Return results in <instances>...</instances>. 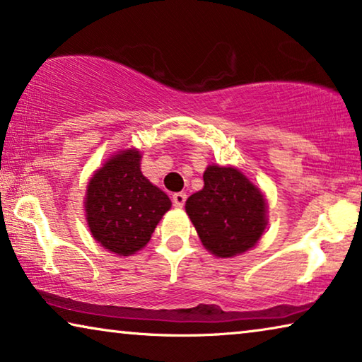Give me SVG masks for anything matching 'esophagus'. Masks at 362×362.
<instances>
[{
    "instance_id": "esophagus-1",
    "label": "esophagus",
    "mask_w": 362,
    "mask_h": 362,
    "mask_svg": "<svg viewBox=\"0 0 362 362\" xmlns=\"http://www.w3.org/2000/svg\"><path fill=\"white\" fill-rule=\"evenodd\" d=\"M186 199H187V196H186L185 192H176V194H173V206L177 207V209H181L182 206H185Z\"/></svg>"
}]
</instances>
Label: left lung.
<instances>
[{"instance_id":"left-lung-1","label":"left lung","mask_w":362,"mask_h":362,"mask_svg":"<svg viewBox=\"0 0 362 362\" xmlns=\"http://www.w3.org/2000/svg\"><path fill=\"white\" fill-rule=\"evenodd\" d=\"M186 212L206 248L220 258L245 253L266 227V201L237 168L209 166L204 187L186 201Z\"/></svg>"}]
</instances>
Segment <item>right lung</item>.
<instances>
[{
	"mask_svg": "<svg viewBox=\"0 0 362 362\" xmlns=\"http://www.w3.org/2000/svg\"><path fill=\"white\" fill-rule=\"evenodd\" d=\"M85 207L94 240L129 256L148 243L171 201L142 175L139 151L127 150L94 173Z\"/></svg>",
	"mask_w": 362,
	"mask_h": 362,
	"instance_id": "add662e5",
	"label": "right lung"
}]
</instances>
